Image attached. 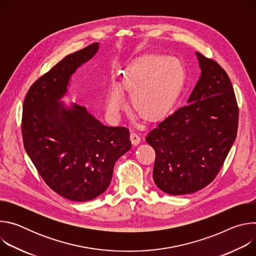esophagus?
Here are the masks:
<instances>
[{"label": "esophagus", "mask_w": 256, "mask_h": 256, "mask_svg": "<svg viewBox=\"0 0 256 256\" xmlns=\"http://www.w3.org/2000/svg\"><path fill=\"white\" fill-rule=\"evenodd\" d=\"M130 140H132V144H134V146L138 144H140V136H138L136 132H130Z\"/></svg>", "instance_id": "1"}]
</instances>
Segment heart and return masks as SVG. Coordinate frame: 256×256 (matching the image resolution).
I'll return each instance as SVG.
<instances>
[{"mask_svg": "<svg viewBox=\"0 0 256 256\" xmlns=\"http://www.w3.org/2000/svg\"><path fill=\"white\" fill-rule=\"evenodd\" d=\"M186 80L184 64L164 56H146L132 64L120 82L130 95L132 107L146 120L155 122L166 116L176 104ZM112 85L107 95V109L118 116L126 106L124 93Z\"/></svg>", "mask_w": 256, "mask_h": 256, "instance_id": "1", "label": "heart"}]
</instances>
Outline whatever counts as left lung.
I'll list each match as a JSON object with an SVG mask.
<instances>
[{"label": "left lung", "mask_w": 256, "mask_h": 256, "mask_svg": "<svg viewBox=\"0 0 256 256\" xmlns=\"http://www.w3.org/2000/svg\"><path fill=\"white\" fill-rule=\"evenodd\" d=\"M196 56L202 72L188 105L146 136L156 153L155 184L171 196L192 194L210 184L237 136L239 109L227 72L202 54Z\"/></svg>", "instance_id": "8db88e82"}]
</instances>
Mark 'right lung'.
I'll return each instance as SVG.
<instances>
[{"instance_id": "obj_1", "label": "right lung", "mask_w": 256, "mask_h": 256, "mask_svg": "<svg viewBox=\"0 0 256 256\" xmlns=\"http://www.w3.org/2000/svg\"><path fill=\"white\" fill-rule=\"evenodd\" d=\"M95 42L68 54L29 88L23 103L24 148L46 184L62 198L91 200L110 184L118 158L132 147L130 130L102 124L86 107H66L70 76L91 60Z\"/></svg>"}]
</instances>
